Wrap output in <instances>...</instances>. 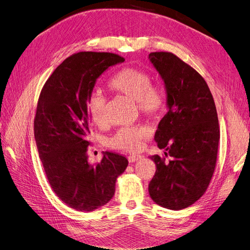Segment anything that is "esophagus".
Wrapping results in <instances>:
<instances>
[{
	"label": "esophagus",
	"instance_id": "1",
	"mask_svg": "<svg viewBox=\"0 0 250 250\" xmlns=\"http://www.w3.org/2000/svg\"><path fill=\"white\" fill-rule=\"evenodd\" d=\"M141 158V155H137V154H132V155H129L128 156V161H129V163H134V162H137V161H139Z\"/></svg>",
	"mask_w": 250,
	"mask_h": 250
}]
</instances>
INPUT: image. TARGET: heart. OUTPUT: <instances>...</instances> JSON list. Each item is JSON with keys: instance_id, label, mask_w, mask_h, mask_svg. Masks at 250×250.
Segmentation results:
<instances>
[{"instance_id": "1", "label": "heart", "mask_w": 250, "mask_h": 250, "mask_svg": "<svg viewBox=\"0 0 250 250\" xmlns=\"http://www.w3.org/2000/svg\"><path fill=\"white\" fill-rule=\"evenodd\" d=\"M110 86L137 101L139 108L149 115L161 111L165 106L163 90L152 86V78L145 71L126 67L111 79ZM105 102L106 99L100 89L93 90L87 99L89 116L98 125L105 122ZM150 133V129L145 126L122 127L108 140V145L118 150L138 151L142 141Z\"/></svg>"}]
</instances>
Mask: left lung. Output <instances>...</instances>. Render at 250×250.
<instances>
[{
  "mask_svg": "<svg viewBox=\"0 0 250 250\" xmlns=\"http://www.w3.org/2000/svg\"><path fill=\"white\" fill-rule=\"evenodd\" d=\"M149 60L164 81L168 107L154 141L171 161L150 156L156 171L148 190L158 206L179 210L206 193L214 174L220 139L216 105L206 80L176 55L153 52Z\"/></svg>",
  "mask_w": 250,
  "mask_h": 250,
  "instance_id": "left-lung-1",
  "label": "left lung"
}]
</instances>
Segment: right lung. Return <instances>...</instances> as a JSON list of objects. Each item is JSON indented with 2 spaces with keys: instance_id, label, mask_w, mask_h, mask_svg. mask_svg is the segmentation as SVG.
<instances>
[{
  "instance_id": "add662e5",
  "label": "right lung",
  "mask_w": 250,
  "mask_h": 250,
  "mask_svg": "<svg viewBox=\"0 0 250 250\" xmlns=\"http://www.w3.org/2000/svg\"><path fill=\"white\" fill-rule=\"evenodd\" d=\"M125 62L113 53L79 52L67 57L44 83L34 119V138L52 190L66 206L92 211L115 195L125 156L104 152L95 166L87 161L90 116L87 99L109 66Z\"/></svg>"
}]
</instances>
